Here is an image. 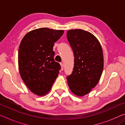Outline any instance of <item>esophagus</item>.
<instances>
[{"instance_id": "1", "label": "esophagus", "mask_w": 125, "mask_h": 125, "mask_svg": "<svg viewBox=\"0 0 125 125\" xmlns=\"http://www.w3.org/2000/svg\"><path fill=\"white\" fill-rule=\"evenodd\" d=\"M61 70L63 71V68H64V64H63V63H61Z\"/></svg>"}]
</instances>
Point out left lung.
Instances as JSON below:
<instances>
[{
  "mask_svg": "<svg viewBox=\"0 0 125 125\" xmlns=\"http://www.w3.org/2000/svg\"><path fill=\"white\" fill-rule=\"evenodd\" d=\"M67 37L74 56L73 71L67 77L68 84L72 92L82 96L100 80L104 67L102 48L94 35L83 30H68Z\"/></svg>",
  "mask_w": 125,
  "mask_h": 125,
  "instance_id": "1",
  "label": "left lung"
}]
</instances>
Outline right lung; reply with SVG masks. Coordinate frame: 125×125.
Instances as JSON below:
<instances>
[{"label":"right lung","instance_id":"right-lung-1","mask_svg":"<svg viewBox=\"0 0 125 125\" xmlns=\"http://www.w3.org/2000/svg\"><path fill=\"white\" fill-rule=\"evenodd\" d=\"M63 30H34L25 35L19 48V69L22 79L34 94L43 96L51 89L61 65L55 62L53 47Z\"/></svg>","mask_w":125,"mask_h":125}]
</instances>
